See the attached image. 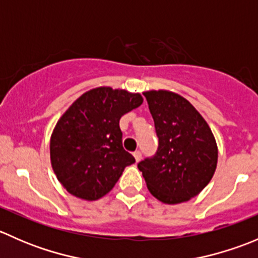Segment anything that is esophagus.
<instances>
[{
    "label": "esophagus",
    "instance_id": "34e87169",
    "mask_svg": "<svg viewBox=\"0 0 258 258\" xmlns=\"http://www.w3.org/2000/svg\"><path fill=\"white\" fill-rule=\"evenodd\" d=\"M134 157H135V160H136V162H140V161H141V157H142V153L140 152V151H136V152H134Z\"/></svg>",
    "mask_w": 258,
    "mask_h": 258
}]
</instances>
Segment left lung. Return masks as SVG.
Returning <instances> with one entry per match:
<instances>
[{
	"label": "left lung",
	"instance_id": "8db88e82",
	"mask_svg": "<svg viewBox=\"0 0 258 258\" xmlns=\"http://www.w3.org/2000/svg\"><path fill=\"white\" fill-rule=\"evenodd\" d=\"M158 136L153 158L141 161L148 191L166 205L187 202L213 177L218 148L206 119L178 93L168 90L144 92Z\"/></svg>",
	"mask_w": 258,
	"mask_h": 258
}]
</instances>
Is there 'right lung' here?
<instances>
[{
	"label": "right lung",
	"mask_w": 258,
	"mask_h": 258,
	"mask_svg": "<svg viewBox=\"0 0 258 258\" xmlns=\"http://www.w3.org/2000/svg\"><path fill=\"white\" fill-rule=\"evenodd\" d=\"M142 102L141 93L102 86L81 95L59 117L49 140V157L69 194L96 201L135 163L122 147L119 118Z\"/></svg>",
	"instance_id": "obj_1"
}]
</instances>
